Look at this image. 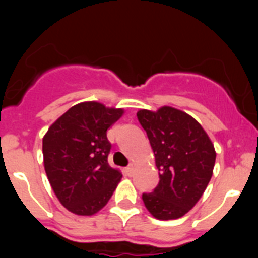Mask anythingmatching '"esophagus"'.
Here are the masks:
<instances>
[{"label": "esophagus", "instance_id": "esophagus-1", "mask_svg": "<svg viewBox=\"0 0 258 258\" xmlns=\"http://www.w3.org/2000/svg\"><path fill=\"white\" fill-rule=\"evenodd\" d=\"M133 170H134L133 165H129V166H126V169H125V172H126L127 175H132V174H133Z\"/></svg>", "mask_w": 258, "mask_h": 258}]
</instances>
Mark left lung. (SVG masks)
I'll list each match as a JSON object with an SVG mask.
<instances>
[{
  "label": "left lung",
  "instance_id": "1",
  "mask_svg": "<svg viewBox=\"0 0 258 258\" xmlns=\"http://www.w3.org/2000/svg\"><path fill=\"white\" fill-rule=\"evenodd\" d=\"M138 121L147 133L159 169V183L142 194L146 208L157 220H175L202 198L213 174L216 151L202 125L183 111L161 107L140 109Z\"/></svg>",
  "mask_w": 258,
  "mask_h": 258
}]
</instances>
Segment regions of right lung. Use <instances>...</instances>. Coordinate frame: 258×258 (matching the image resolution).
I'll use <instances>...</instances> for the list:
<instances>
[{
  "label": "right lung",
  "mask_w": 258,
  "mask_h": 258,
  "mask_svg": "<svg viewBox=\"0 0 258 258\" xmlns=\"http://www.w3.org/2000/svg\"><path fill=\"white\" fill-rule=\"evenodd\" d=\"M121 108L98 102L71 107L42 140L47 179L59 202L79 216L101 211L122 174L108 164L111 143L107 129L121 117Z\"/></svg>",
  "instance_id": "right-lung-1"
}]
</instances>
